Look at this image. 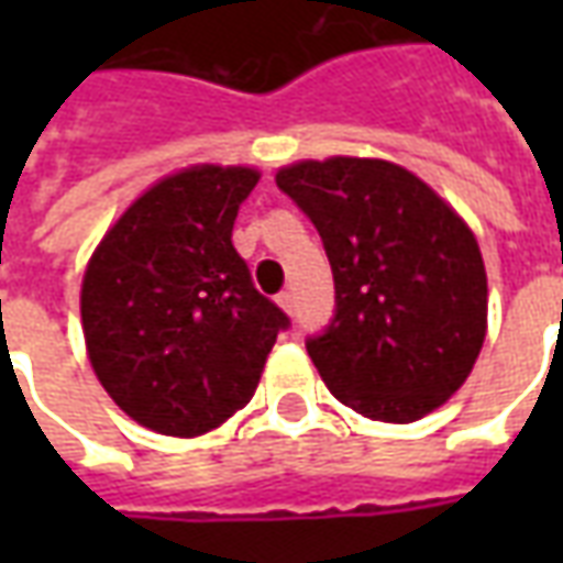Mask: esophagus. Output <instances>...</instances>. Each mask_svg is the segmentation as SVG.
<instances>
[{
    "label": "esophagus",
    "instance_id": "esophagus-1",
    "mask_svg": "<svg viewBox=\"0 0 563 563\" xmlns=\"http://www.w3.org/2000/svg\"><path fill=\"white\" fill-rule=\"evenodd\" d=\"M277 305H280L286 313H295V295L292 292H280V295H277Z\"/></svg>",
    "mask_w": 563,
    "mask_h": 563
}]
</instances>
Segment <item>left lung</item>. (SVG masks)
Masks as SVG:
<instances>
[{"instance_id":"left-lung-1","label":"left lung","mask_w":563,"mask_h":563,"mask_svg":"<svg viewBox=\"0 0 563 563\" xmlns=\"http://www.w3.org/2000/svg\"><path fill=\"white\" fill-rule=\"evenodd\" d=\"M317 225L334 317L307 338L331 395L379 422H416L461 389L485 341L476 238L401 165L334 156L277 172Z\"/></svg>"}]
</instances>
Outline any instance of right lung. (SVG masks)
<instances>
[{
    "label": "right lung",
    "mask_w": 563,
    "mask_h": 563,
    "mask_svg": "<svg viewBox=\"0 0 563 563\" xmlns=\"http://www.w3.org/2000/svg\"><path fill=\"white\" fill-rule=\"evenodd\" d=\"M253 168L198 165L147 189L104 234L80 289L92 371L135 422L198 437L241 410L289 317L232 244Z\"/></svg>",
    "instance_id": "add662e5"
}]
</instances>
